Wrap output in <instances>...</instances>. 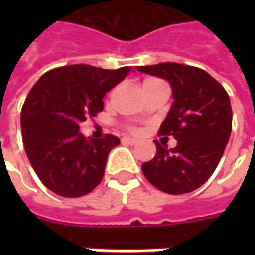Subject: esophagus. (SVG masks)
Wrapping results in <instances>:
<instances>
[{
	"mask_svg": "<svg viewBox=\"0 0 255 255\" xmlns=\"http://www.w3.org/2000/svg\"><path fill=\"white\" fill-rule=\"evenodd\" d=\"M122 143H125V144H130V146H133V144H136V143H137V140H136V139H133V137H123Z\"/></svg>",
	"mask_w": 255,
	"mask_h": 255,
	"instance_id": "obj_1",
	"label": "esophagus"
}]
</instances>
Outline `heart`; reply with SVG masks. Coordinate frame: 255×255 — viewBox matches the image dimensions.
Segmentation results:
<instances>
[{
    "mask_svg": "<svg viewBox=\"0 0 255 255\" xmlns=\"http://www.w3.org/2000/svg\"><path fill=\"white\" fill-rule=\"evenodd\" d=\"M150 81H156V79H147V81H144V82H150Z\"/></svg>",
    "mask_w": 255,
    "mask_h": 255,
    "instance_id": "1",
    "label": "heart"
}]
</instances>
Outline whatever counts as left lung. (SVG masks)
I'll list each match as a JSON object with an SVG mask.
<instances>
[{
    "label": "left lung",
    "mask_w": 255,
    "mask_h": 255,
    "mask_svg": "<svg viewBox=\"0 0 255 255\" xmlns=\"http://www.w3.org/2000/svg\"><path fill=\"white\" fill-rule=\"evenodd\" d=\"M144 74L169 81L174 102L160 125V136H173L177 146L154 142L156 154L142 164L147 181L169 194H184L210 179L231 133L229 93L200 68L177 62L136 66Z\"/></svg>",
    "instance_id": "obj_1"
}]
</instances>
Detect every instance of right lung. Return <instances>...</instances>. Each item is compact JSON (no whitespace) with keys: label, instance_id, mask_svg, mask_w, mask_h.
<instances>
[{"label":"right lung","instance_id":"1","mask_svg":"<svg viewBox=\"0 0 255 255\" xmlns=\"http://www.w3.org/2000/svg\"><path fill=\"white\" fill-rule=\"evenodd\" d=\"M130 66L102 69L69 65L48 71L29 91L21 111L24 149L45 187L62 197L85 196L102 181L113 134L86 139L79 123L103 111V96Z\"/></svg>","mask_w":255,"mask_h":255}]
</instances>
